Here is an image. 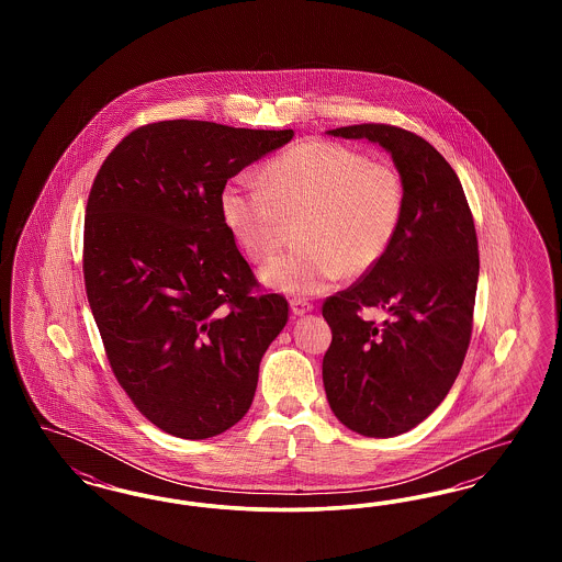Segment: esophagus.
<instances>
[{
	"label": "esophagus",
	"instance_id": "1",
	"mask_svg": "<svg viewBox=\"0 0 562 562\" xmlns=\"http://www.w3.org/2000/svg\"><path fill=\"white\" fill-rule=\"evenodd\" d=\"M312 310H314V305L310 301H305V299H293L291 301V312H293L294 316H305Z\"/></svg>",
	"mask_w": 562,
	"mask_h": 562
}]
</instances>
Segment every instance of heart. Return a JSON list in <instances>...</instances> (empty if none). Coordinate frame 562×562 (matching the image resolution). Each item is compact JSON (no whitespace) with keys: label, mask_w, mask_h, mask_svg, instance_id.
I'll use <instances>...</instances> for the list:
<instances>
[{"label":"heart","mask_w":562,"mask_h":562,"mask_svg":"<svg viewBox=\"0 0 562 562\" xmlns=\"http://www.w3.org/2000/svg\"><path fill=\"white\" fill-rule=\"evenodd\" d=\"M257 183L229 179L218 209L229 234L255 263L282 246L289 218H301L291 250L261 269V282L278 293L316 294L346 271L369 273L401 232L406 189L387 164L330 140H307L269 161Z\"/></svg>","instance_id":"b5f03b06"}]
</instances>
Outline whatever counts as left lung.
I'll use <instances>...</instances> for the list:
<instances>
[{"label": "left lung", "mask_w": 562, "mask_h": 562, "mask_svg": "<svg viewBox=\"0 0 562 562\" xmlns=\"http://www.w3.org/2000/svg\"><path fill=\"white\" fill-rule=\"evenodd\" d=\"M326 134L383 147L406 189L387 255L322 305L333 330L322 381L335 417L356 434L392 438L436 411L463 364L481 268L474 218L451 164L426 138L387 124ZM362 306H381L389 321L364 322Z\"/></svg>", "instance_id": "8db88e82"}]
</instances>
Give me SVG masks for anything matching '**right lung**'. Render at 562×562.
<instances>
[{"label":"right lung","mask_w":562,"mask_h":562,"mask_svg":"<svg viewBox=\"0 0 562 562\" xmlns=\"http://www.w3.org/2000/svg\"><path fill=\"white\" fill-rule=\"evenodd\" d=\"M293 136L149 124L109 154L90 189L83 280L109 364L136 408L177 438H213L240 422L289 321L284 296L252 294L218 195Z\"/></svg>","instance_id":"1"}]
</instances>
